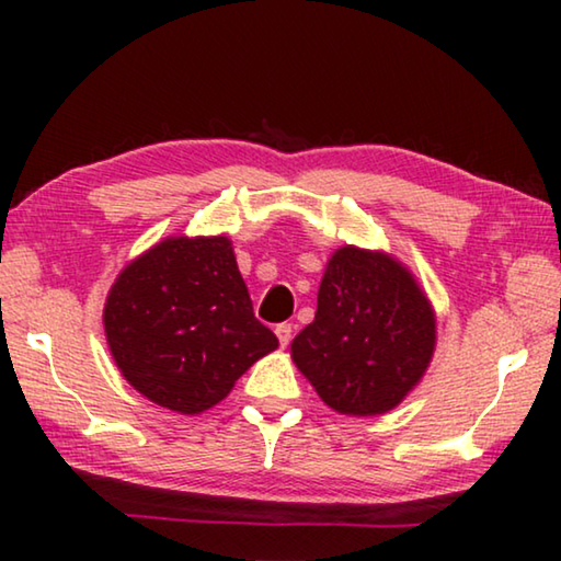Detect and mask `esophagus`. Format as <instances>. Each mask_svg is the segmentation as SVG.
<instances>
[{
    "label": "esophagus",
    "mask_w": 561,
    "mask_h": 561,
    "mask_svg": "<svg viewBox=\"0 0 561 561\" xmlns=\"http://www.w3.org/2000/svg\"><path fill=\"white\" fill-rule=\"evenodd\" d=\"M291 331L294 329H291V324H287V321H284V324H277V329H274V334H277L282 346H287L291 341Z\"/></svg>",
    "instance_id": "1"
}]
</instances>
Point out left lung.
Listing matches in <instances>:
<instances>
[{"label":"left lung","mask_w":561,"mask_h":561,"mask_svg":"<svg viewBox=\"0 0 561 561\" xmlns=\"http://www.w3.org/2000/svg\"><path fill=\"white\" fill-rule=\"evenodd\" d=\"M435 348V311L391 254L346 244L331 254L317 317L291 358L321 401L344 415H381L413 391Z\"/></svg>","instance_id":"obj_1"}]
</instances>
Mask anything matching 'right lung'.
Instances as JSON below:
<instances>
[{"instance_id": "right-lung-1", "label": "right lung", "mask_w": 561, "mask_h": 561, "mask_svg": "<svg viewBox=\"0 0 561 561\" xmlns=\"http://www.w3.org/2000/svg\"><path fill=\"white\" fill-rule=\"evenodd\" d=\"M126 381L168 411L203 413L254 360L279 346L254 319L232 242L165 237L118 274L103 307Z\"/></svg>"}]
</instances>
